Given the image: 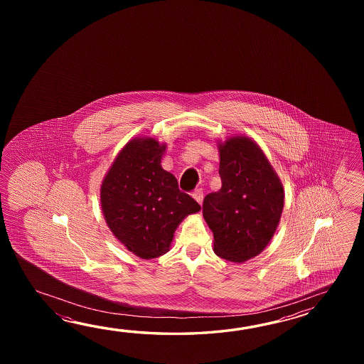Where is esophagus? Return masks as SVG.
<instances>
[{
  "label": "esophagus",
  "instance_id": "34e87169",
  "mask_svg": "<svg viewBox=\"0 0 364 364\" xmlns=\"http://www.w3.org/2000/svg\"><path fill=\"white\" fill-rule=\"evenodd\" d=\"M193 198L195 200L198 201L199 204H201V203H203V199H204V193H203V190H201V188H196V190L193 193Z\"/></svg>",
  "mask_w": 364,
  "mask_h": 364
}]
</instances>
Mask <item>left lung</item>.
Returning <instances> with one entry per match:
<instances>
[{"mask_svg": "<svg viewBox=\"0 0 364 364\" xmlns=\"http://www.w3.org/2000/svg\"><path fill=\"white\" fill-rule=\"evenodd\" d=\"M221 188L203 201V216L215 237V252L229 262L259 255L277 229L284 188L263 151L240 136L220 146Z\"/></svg>", "mask_w": 364, "mask_h": 364, "instance_id": "left-lung-1", "label": "left lung"}]
</instances>
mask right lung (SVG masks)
<instances>
[{
  "label": "right lung",
  "mask_w": 364,
  "mask_h": 364,
  "mask_svg": "<svg viewBox=\"0 0 364 364\" xmlns=\"http://www.w3.org/2000/svg\"><path fill=\"white\" fill-rule=\"evenodd\" d=\"M165 148L152 138L129 141L101 185L109 229L141 259L168 252L179 223L200 210L179 190L177 178L161 168Z\"/></svg>",
  "instance_id": "right-lung-1"
}]
</instances>
